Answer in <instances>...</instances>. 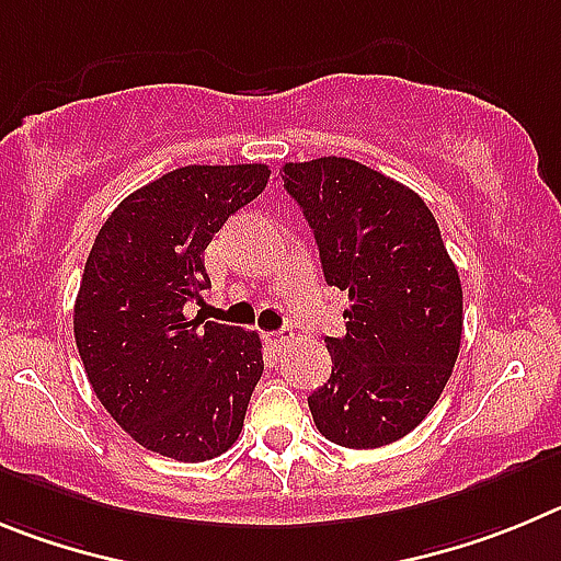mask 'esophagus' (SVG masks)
Wrapping results in <instances>:
<instances>
[{
    "label": "esophagus",
    "mask_w": 561,
    "mask_h": 561,
    "mask_svg": "<svg viewBox=\"0 0 561 561\" xmlns=\"http://www.w3.org/2000/svg\"><path fill=\"white\" fill-rule=\"evenodd\" d=\"M265 341H268L276 352H282V350H285V346H287V343L293 341V332H290V330L268 332V335H265Z\"/></svg>",
    "instance_id": "esophagus-1"
}]
</instances>
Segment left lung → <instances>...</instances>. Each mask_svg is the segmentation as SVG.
I'll list each match as a JSON object with an SVG mask.
<instances>
[{
    "instance_id": "8db88e82",
    "label": "left lung",
    "mask_w": 561,
    "mask_h": 561,
    "mask_svg": "<svg viewBox=\"0 0 561 561\" xmlns=\"http://www.w3.org/2000/svg\"><path fill=\"white\" fill-rule=\"evenodd\" d=\"M316 234L327 285L350 293L346 335L327 337L332 375L307 397L321 436L382 447L431 413L456 366L463 293L433 211L360 161L324 156L282 168Z\"/></svg>"
}]
</instances>
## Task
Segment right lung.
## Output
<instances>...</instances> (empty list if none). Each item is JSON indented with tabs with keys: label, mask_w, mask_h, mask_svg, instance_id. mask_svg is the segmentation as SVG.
Segmentation results:
<instances>
[{
	"label": "right lung",
	"mask_w": 561,
	"mask_h": 561,
	"mask_svg": "<svg viewBox=\"0 0 561 561\" xmlns=\"http://www.w3.org/2000/svg\"><path fill=\"white\" fill-rule=\"evenodd\" d=\"M265 164H190L111 211L75 301V343L98 400L150 453L198 463L243 431L262 377L256 332L184 316L209 287L204 251L265 190Z\"/></svg>",
	"instance_id": "obj_1"
}]
</instances>
